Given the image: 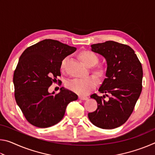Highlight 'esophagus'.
I'll list each match as a JSON object with an SVG mask.
<instances>
[{
    "mask_svg": "<svg viewBox=\"0 0 155 155\" xmlns=\"http://www.w3.org/2000/svg\"><path fill=\"white\" fill-rule=\"evenodd\" d=\"M87 96H78V99L81 100V101H85V100H87Z\"/></svg>",
    "mask_w": 155,
    "mask_h": 155,
    "instance_id": "esophagus-1",
    "label": "esophagus"
}]
</instances>
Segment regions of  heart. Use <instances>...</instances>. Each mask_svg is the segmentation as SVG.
Here are the masks:
<instances>
[{"instance_id": "1", "label": "heart", "mask_w": 155, "mask_h": 155, "mask_svg": "<svg viewBox=\"0 0 155 155\" xmlns=\"http://www.w3.org/2000/svg\"><path fill=\"white\" fill-rule=\"evenodd\" d=\"M78 56L81 61L88 67L94 66L98 62L99 60L98 57L96 55V53L88 50L81 51ZM66 61L67 57H65L61 62L60 69L61 71L64 70ZM107 72L108 70L105 65L102 64H97L91 69V72L96 78L94 76H90L85 78H81V79L75 78V79L70 80L66 83V87L70 90L78 95H87L91 90L96 87L98 83V80L97 79H98L99 81H103L107 77Z\"/></svg>"}]
</instances>
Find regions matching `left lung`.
Returning <instances> with one entry per match:
<instances>
[{"label":"left lung","mask_w":155,"mask_h":155,"mask_svg":"<svg viewBox=\"0 0 155 155\" xmlns=\"http://www.w3.org/2000/svg\"><path fill=\"white\" fill-rule=\"evenodd\" d=\"M91 47L106 59L108 72L98 91L109 99L105 101L104 95H91L98 107L88 117L97 127L113 129L124 124L133 111L142 90V66L135 51L126 44L107 41Z\"/></svg>","instance_id":"left-lung-1"}]
</instances>
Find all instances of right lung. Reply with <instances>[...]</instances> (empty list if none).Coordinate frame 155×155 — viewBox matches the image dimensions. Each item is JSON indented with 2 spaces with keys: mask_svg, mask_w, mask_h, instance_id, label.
Returning <instances> with one entry per match:
<instances>
[{
  "mask_svg": "<svg viewBox=\"0 0 155 155\" xmlns=\"http://www.w3.org/2000/svg\"><path fill=\"white\" fill-rule=\"evenodd\" d=\"M76 50L48 39L28 47L21 54L13 78L14 95L30 124L39 128L57 124L64 117L68 104L78 99L77 94L64 87L57 94L48 92L50 86L61 76V61Z\"/></svg>",
  "mask_w": 155,
  "mask_h": 155,
  "instance_id": "1",
  "label": "right lung"
}]
</instances>
